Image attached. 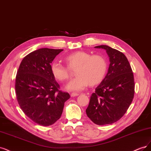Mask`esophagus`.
Listing matches in <instances>:
<instances>
[{
    "mask_svg": "<svg viewBox=\"0 0 151 151\" xmlns=\"http://www.w3.org/2000/svg\"><path fill=\"white\" fill-rule=\"evenodd\" d=\"M79 95V93H71V96H73V97H75V96H78Z\"/></svg>",
    "mask_w": 151,
    "mask_h": 151,
    "instance_id": "34e87169",
    "label": "esophagus"
}]
</instances>
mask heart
<instances>
[{
	"label": "heart",
	"instance_id": "1",
	"mask_svg": "<svg viewBox=\"0 0 151 151\" xmlns=\"http://www.w3.org/2000/svg\"><path fill=\"white\" fill-rule=\"evenodd\" d=\"M67 65L59 61H54L51 65V73L59 81H65L70 78L71 70H75L76 76L66 85L71 91H81L89 84H98L104 78L107 62L100 55H91L85 51H76L65 58Z\"/></svg>",
	"mask_w": 151,
	"mask_h": 151
}]
</instances>
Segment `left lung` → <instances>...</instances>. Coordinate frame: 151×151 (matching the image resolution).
Instances as JSON below:
<instances>
[{"instance_id": "obj_1", "label": "left lung", "mask_w": 151, "mask_h": 151, "mask_svg": "<svg viewBox=\"0 0 151 151\" xmlns=\"http://www.w3.org/2000/svg\"><path fill=\"white\" fill-rule=\"evenodd\" d=\"M95 47L105 50L110 63L105 78L90 96L86 113L96 125L111 124L122 117L132 103L135 92L134 74L124 53L106 45Z\"/></svg>"}]
</instances>
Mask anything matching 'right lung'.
Instances as JSON below:
<instances>
[{"label": "right lung", "mask_w": 151, "mask_h": 151, "mask_svg": "<svg viewBox=\"0 0 151 151\" xmlns=\"http://www.w3.org/2000/svg\"><path fill=\"white\" fill-rule=\"evenodd\" d=\"M63 50L41 48L23 58L16 77L15 89L21 109L34 122L49 126L60 119L70 98L51 71V63Z\"/></svg>", "instance_id": "obj_1"}]
</instances>
